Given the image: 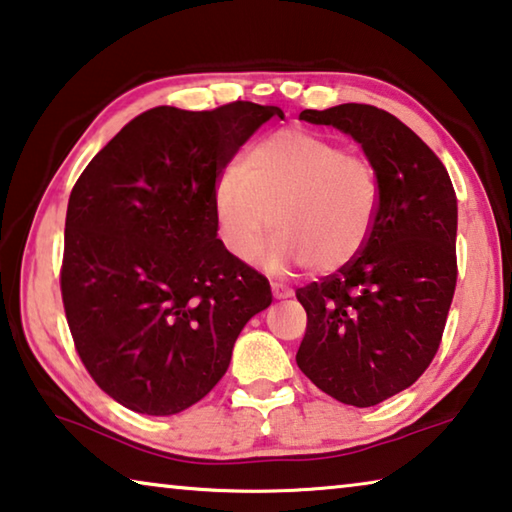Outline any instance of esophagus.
Returning <instances> with one entry per match:
<instances>
[{
    "instance_id": "1",
    "label": "esophagus",
    "mask_w": 512,
    "mask_h": 512,
    "mask_svg": "<svg viewBox=\"0 0 512 512\" xmlns=\"http://www.w3.org/2000/svg\"><path fill=\"white\" fill-rule=\"evenodd\" d=\"M271 291H273L275 298H289V296H294V291H291V289L285 287V285H280V282H273Z\"/></svg>"
}]
</instances>
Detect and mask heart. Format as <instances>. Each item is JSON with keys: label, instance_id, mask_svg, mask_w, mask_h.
Masks as SVG:
<instances>
[{"label": "heart", "instance_id": "1", "mask_svg": "<svg viewBox=\"0 0 512 512\" xmlns=\"http://www.w3.org/2000/svg\"><path fill=\"white\" fill-rule=\"evenodd\" d=\"M383 186L367 157L303 127L255 141L239 170L214 186L218 239L237 259H253L273 225L271 269L303 264L312 273L344 269L376 227Z\"/></svg>", "mask_w": 512, "mask_h": 512}]
</instances>
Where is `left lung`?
<instances>
[{
	"mask_svg": "<svg viewBox=\"0 0 512 512\" xmlns=\"http://www.w3.org/2000/svg\"><path fill=\"white\" fill-rule=\"evenodd\" d=\"M362 143L383 202L362 253L337 273L296 289L307 330L298 369L332 399L371 408L408 389L433 362L456 291V191L440 157L371 104L305 109Z\"/></svg>",
	"mask_w": 512,
	"mask_h": 512,
	"instance_id": "obj_1",
	"label": "left lung"
}]
</instances>
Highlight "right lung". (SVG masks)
Here are the masks:
<instances>
[{
    "instance_id": "1",
    "label": "right lung",
    "mask_w": 512,
    "mask_h": 512,
    "mask_svg": "<svg viewBox=\"0 0 512 512\" xmlns=\"http://www.w3.org/2000/svg\"><path fill=\"white\" fill-rule=\"evenodd\" d=\"M278 107H154L120 129L72 186L61 264L79 360L141 415L191 408L230 367L250 316L271 305L262 273L216 239L214 186Z\"/></svg>"
}]
</instances>
